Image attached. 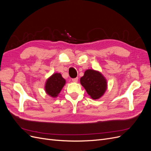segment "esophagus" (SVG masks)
Masks as SVG:
<instances>
[{
  "label": "esophagus",
  "mask_w": 151,
  "mask_h": 151,
  "mask_svg": "<svg viewBox=\"0 0 151 151\" xmlns=\"http://www.w3.org/2000/svg\"><path fill=\"white\" fill-rule=\"evenodd\" d=\"M72 82H74V83H77V81H78V77H76V78H74L72 79Z\"/></svg>",
  "instance_id": "esophagus-1"
}]
</instances>
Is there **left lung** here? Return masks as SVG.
Listing matches in <instances>:
<instances>
[{
    "label": "left lung",
    "instance_id": "1",
    "mask_svg": "<svg viewBox=\"0 0 151 151\" xmlns=\"http://www.w3.org/2000/svg\"><path fill=\"white\" fill-rule=\"evenodd\" d=\"M80 82L91 98L94 99L101 97L107 88L106 81L101 73L91 69L84 72Z\"/></svg>",
    "mask_w": 151,
    "mask_h": 151
}]
</instances>
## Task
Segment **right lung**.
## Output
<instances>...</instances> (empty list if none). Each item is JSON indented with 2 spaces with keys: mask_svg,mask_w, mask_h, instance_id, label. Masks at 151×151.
Segmentation results:
<instances>
[{
  "mask_svg": "<svg viewBox=\"0 0 151 151\" xmlns=\"http://www.w3.org/2000/svg\"><path fill=\"white\" fill-rule=\"evenodd\" d=\"M65 84V80L62 75L59 73H55L47 79L45 84V91L52 97H57Z\"/></svg>",
  "mask_w": 151,
  "mask_h": 151,
  "instance_id": "right-lung-1",
  "label": "right lung"
}]
</instances>
